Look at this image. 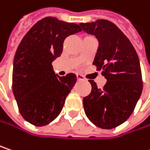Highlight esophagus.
<instances>
[{"label": "esophagus", "mask_w": 150, "mask_h": 150, "mask_svg": "<svg viewBox=\"0 0 150 150\" xmlns=\"http://www.w3.org/2000/svg\"><path fill=\"white\" fill-rule=\"evenodd\" d=\"M77 79L79 81H83V80H85V77L81 74H77Z\"/></svg>", "instance_id": "esophagus-1"}]
</instances>
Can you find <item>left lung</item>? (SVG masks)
<instances>
[{
	"label": "left lung",
	"instance_id": "left-lung-1",
	"mask_svg": "<svg viewBox=\"0 0 150 150\" xmlns=\"http://www.w3.org/2000/svg\"><path fill=\"white\" fill-rule=\"evenodd\" d=\"M80 25L98 39L93 64L107 80L103 88L89 80L92 90L83 98L85 113L96 126L112 129L129 118L141 96L143 79L138 56L128 38L112 22L97 20Z\"/></svg>",
	"mask_w": 150,
	"mask_h": 150
}]
</instances>
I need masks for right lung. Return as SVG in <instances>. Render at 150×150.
Returning a JSON list of instances; mask_svg holds the SVG:
<instances>
[{
    "label": "right lung",
    "mask_w": 150,
    "mask_h": 150,
    "mask_svg": "<svg viewBox=\"0 0 150 150\" xmlns=\"http://www.w3.org/2000/svg\"><path fill=\"white\" fill-rule=\"evenodd\" d=\"M81 31L79 25L45 17L22 38L13 69V93L25 120L44 126L60 114L76 82L73 73L56 75L52 62L60 57L64 39Z\"/></svg>",
    "instance_id": "1"
}]
</instances>
